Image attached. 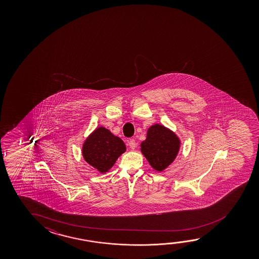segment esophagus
<instances>
[{"instance_id":"34e87169","label":"esophagus","mask_w":259,"mask_h":259,"mask_svg":"<svg viewBox=\"0 0 259 259\" xmlns=\"http://www.w3.org/2000/svg\"><path fill=\"white\" fill-rule=\"evenodd\" d=\"M128 145L130 146V148L132 149V150H135L136 147V140H134V139H131V140H129V142H128Z\"/></svg>"}]
</instances>
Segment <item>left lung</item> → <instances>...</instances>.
<instances>
[{"mask_svg":"<svg viewBox=\"0 0 259 259\" xmlns=\"http://www.w3.org/2000/svg\"><path fill=\"white\" fill-rule=\"evenodd\" d=\"M180 140L174 132L155 123L149 128L141 152L154 170L161 171L170 165L178 154Z\"/></svg>","mask_w":259,"mask_h":259,"instance_id":"1","label":"left lung"}]
</instances>
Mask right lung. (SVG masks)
I'll list each match as a JSON object with an SVG mask.
<instances>
[{
	"label": "right lung",
	"instance_id": "obj_1",
	"mask_svg": "<svg viewBox=\"0 0 259 259\" xmlns=\"http://www.w3.org/2000/svg\"><path fill=\"white\" fill-rule=\"evenodd\" d=\"M125 150V144L119 137L105 127H98L87 138L82 153L89 164L103 174L115 164Z\"/></svg>",
	"mask_w": 259,
	"mask_h": 259
}]
</instances>
